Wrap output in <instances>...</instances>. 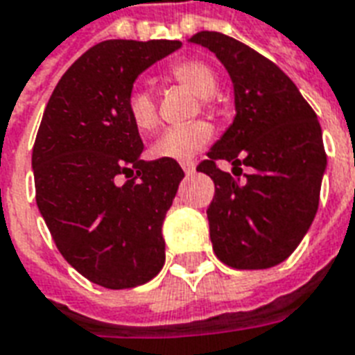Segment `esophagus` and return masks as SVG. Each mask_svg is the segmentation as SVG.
<instances>
[{"label": "esophagus", "mask_w": 355, "mask_h": 355, "mask_svg": "<svg viewBox=\"0 0 355 355\" xmlns=\"http://www.w3.org/2000/svg\"><path fill=\"white\" fill-rule=\"evenodd\" d=\"M181 168H183V172H185L187 175H192L194 172H196V166H194V163H181Z\"/></svg>", "instance_id": "1"}]
</instances>
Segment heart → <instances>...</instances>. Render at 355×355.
Listing matches in <instances>:
<instances>
[{
    "mask_svg": "<svg viewBox=\"0 0 355 355\" xmlns=\"http://www.w3.org/2000/svg\"><path fill=\"white\" fill-rule=\"evenodd\" d=\"M168 78L175 83L183 85L192 90L198 98H202L203 105H209V98L215 94L218 81L213 68L202 60L187 59L170 68ZM128 112L133 120L135 128L142 133H150L157 128L159 114L155 98L144 87H137L128 96ZM213 139L211 123L203 120L183 123L168 128L159 137L152 146V155L155 159H168V161H191L207 146L209 140Z\"/></svg>",
    "mask_w": 355,
    "mask_h": 355,
    "instance_id": "obj_1",
    "label": "heart"
}]
</instances>
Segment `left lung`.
<instances>
[{"label": "left lung", "mask_w": 355, "mask_h": 355, "mask_svg": "<svg viewBox=\"0 0 355 355\" xmlns=\"http://www.w3.org/2000/svg\"><path fill=\"white\" fill-rule=\"evenodd\" d=\"M189 42L216 55L235 94L233 123L216 140L198 172L215 181L207 209L216 257L241 270L270 268L285 261L317 215L326 170L322 129L300 90L272 60L216 31ZM218 158L252 175L241 184L216 166Z\"/></svg>", "instance_id": "8db88e82"}]
</instances>
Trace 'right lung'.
Wrapping results in <instances>:
<instances>
[{"label": "right lung", "mask_w": 355, "mask_h": 355, "mask_svg": "<svg viewBox=\"0 0 355 355\" xmlns=\"http://www.w3.org/2000/svg\"><path fill=\"white\" fill-rule=\"evenodd\" d=\"M180 48V40L96 44L60 78L38 128V211L62 257L107 289L142 285L164 265L163 222L185 174L175 161L140 159L128 96L140 73Z\"/></svg>", "instance_id": "obj_1"}]
</instances>
